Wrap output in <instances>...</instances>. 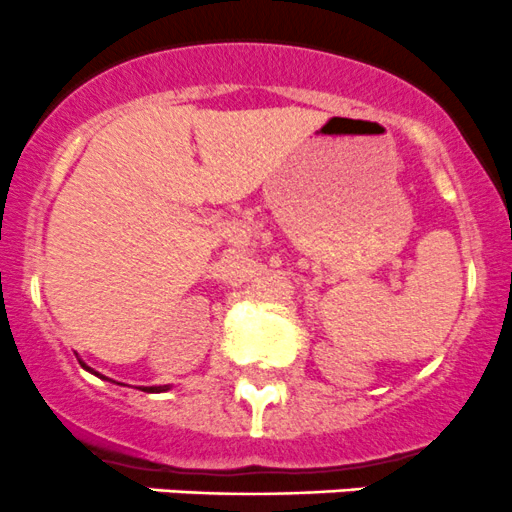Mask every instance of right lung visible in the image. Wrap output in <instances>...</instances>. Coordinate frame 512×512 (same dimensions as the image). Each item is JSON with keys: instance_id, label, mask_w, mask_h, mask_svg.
I'll return each mask as SVG.
<instances>
[{"instance_id": "right-lung-1", "label": "right lung", "mask_w": 512, "mask_h": 512, "mask_svg": "<svg viewBox=\"0 0 512 512\" xmlns=\"http://www.w3.org/2000/svg\"><path fill=\"white\" fill-rule=\"evenodd\" d=\"M79 363H82V368H86V371H89V373H94V376H99V373L91 371V368L86 366L82 358H79ZM99 378H101V376H99ZM169 388H171V386H141V391H146V393H164V391H169Z\"/></svg>"}]
</instances>
